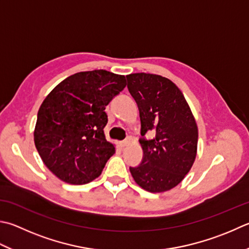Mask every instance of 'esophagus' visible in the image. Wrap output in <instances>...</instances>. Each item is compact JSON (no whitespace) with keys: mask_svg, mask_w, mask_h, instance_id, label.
Segmentation results:
<instances>
[{"mask_svg":"<svg viewBox=\"0 0 249 249\" xmlns=\"http://www.w3.org/2000/svg\"><path fill=\"white\" fill-rule=\"evenodd\" d=\"M128 144H129V141H128V140L121 141V142H119V146H120L121 148H124V147H125Z\"/></svg>","mask_w":249,"mask_h":249,"instance_id":"esophagus-1","label":"esophagus"}]
</instances>
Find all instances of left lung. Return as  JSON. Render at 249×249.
Listing matches in <instances>:
<instances>
[{
    "instance_id": "8db88e82",
    "label": "left lung",
    "mask_w": 249,
    "mask_h": 249,
    "mask_svg": "<svg viewBox=\"0 0 249 249\" xmlns=\"http://www.w3.org/2000/svg\"><path fill=\"white\" fill-rule=\"evenodd\" d=\"M130 94L140 110L142 162L130 167L134 181L151 193L173 189L195 161L198 129L180 89L169 79L153 73L126 76ZM152 133V139L143 135Z\"/></svg>"
}]
</instances>
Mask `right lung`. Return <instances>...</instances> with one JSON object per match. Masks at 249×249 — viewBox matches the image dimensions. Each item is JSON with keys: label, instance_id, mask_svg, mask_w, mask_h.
I'll return each instance as SVG.
<instances>
[{"label": "right lung", "instance_id": "obj_1", "mask_svg": "<svg viewBox=\"0 0 249 249\" xmlns=\"http://www.w3.org/2000/svg\"><path fill=\"white\" fill-rule=\"evenodd\" d=\"M126 86L123 74L81 71L57 84L42 103L35 144L44 165L69 184L96 179L115 154L106 140L105 107Z\"/></svg>", "mask_w": 249, "mask_h": 249}]
</instances>
